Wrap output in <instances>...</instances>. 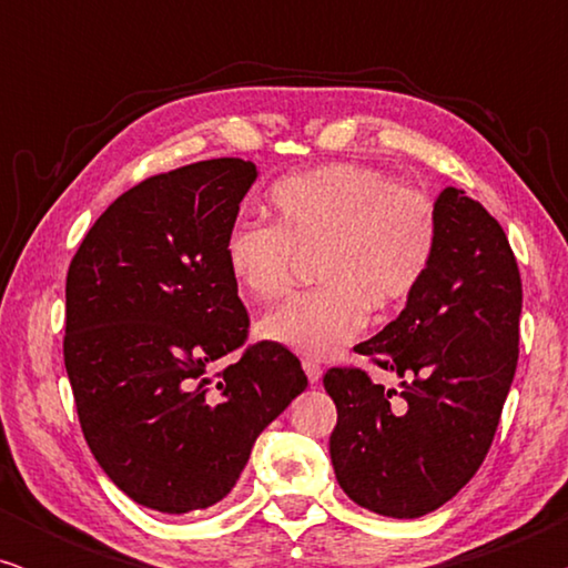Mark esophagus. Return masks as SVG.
Listing matches in <instances>:
<instances>
[{
  "instance_id": "34e87169",
  "label": "esophagus",
  "mask_w": 568,
  "mask_h": 568,
  "mask_svg": "<svg viewBox=\"0 0 568 568\" xmlns=\"http://www.w3.org/2000/svg\"><path fill=\"white\" fill-rule=\"evenodd\" d=\"M302 369H305V375H307L310 383H313V385L321 383V377H323L321 364L313 362V359H305V362H302Z\"/></svg>"
}]
</instances>
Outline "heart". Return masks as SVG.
<instances>
[{
  "label": "heart",
  "instance_id": "obj_1",
  "mask_svg": "<svg viewBox=\"0 0 568 568\" xmlns=\"http://www.w3.org/2000/svg\"><path fill=\"white\" fill-rule=\"evenodd\" d=\"M274 224L240 220L224 237V268L251 302L286 292L294 253H315L313 292L286 300L255 325L258 338L305 359H331L424 282L437 251V212L422 191L375 168L325 165L278 181Z\"/></svg>",
  "mask_w": 568,
  "mask_h": 568
}]
</instances>
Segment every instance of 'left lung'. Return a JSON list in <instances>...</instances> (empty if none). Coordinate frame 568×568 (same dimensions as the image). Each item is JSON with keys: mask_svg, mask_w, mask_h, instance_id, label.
<instances>
[{"mask_svg": "<svg viewBox=\"0 0 568 568\" xmlns=\"http://www.w3.org/2000/svg\"><path fill=\"white\" fill-rule=\"evenodd\" d=\"M437 251L406 307L356 346L400 387L333 367L331 463L338 486L383 517L416 519L453 499L484 463L519 354L523 282L501 224L465 191L434 199Z\"/></svg>", "mask_w": 568, "mask_h": 568, "instance_id": "obj_1", "label": "left lung"}]
</instances>
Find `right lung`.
<instances>
[{
    "label": "right lung",
    "mask_w": 568,
    "mask_h": 568,
    "mask_svg": "<svg viewBox=\"0 0 568 568\" xmlns=\"http://www.w3.org/2000/svg\"><path fill=\"white\" fill-rule=\"evenodd\" d=\"M258 178L204 160L146 178L100 214L67 274L64 364L84 439L129 499L206 509L237 484L258 434L307 387L300 359L245 344L224 237Z\"/></svg>",
    "instance_id": "1"
}]
</instances>
